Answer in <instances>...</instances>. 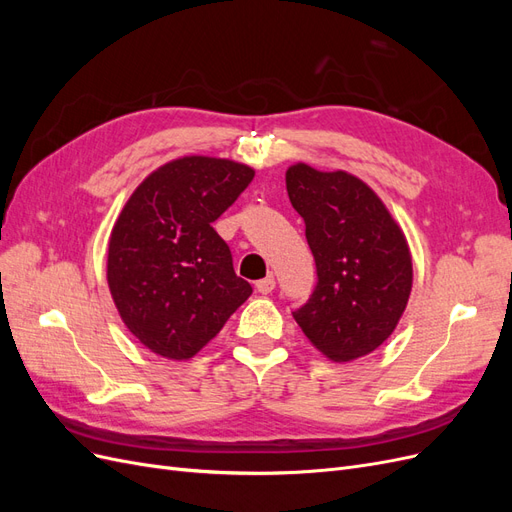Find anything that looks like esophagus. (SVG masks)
Here are the masks:
<instances>
[{
	"mask_svg": "<svg viewBox=\"0 0 512 512\" xmlns=\"http://www.w3.org/2000/svg\"><path fill=\"white\" fill-rule=\"evenodd\" d=\"M273 288H275L273 275H267L265 280H258V282H256V290H258L260 294H269V292H273Z\"/></svg>",
	"mask_w": 512,
	"mask_h": 512,
	"instance_id": "1",
	"label": "esophagus"
}]
</instances>
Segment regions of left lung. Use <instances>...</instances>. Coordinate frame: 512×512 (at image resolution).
<instances>
[{"instance_id": "1", "label": "left lung", "mask_w": 512, "mask_h": 512, "mask_svg": "<svg viewBox=\"0 0 512 512\" xmlns=\"http://www.w3.org/2000/svg\"><path fill=\"white\" fill-rule=\"evenodd\" d=\"M286 190L318 269L314 294L292 316L327 359H361L406 312L414 280L408 239L382 198L348 170L294 162Z\"/></svg>"}]
</instances>
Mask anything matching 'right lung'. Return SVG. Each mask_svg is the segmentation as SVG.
I'll list each match as a JSON object with an SVG mask.
<instances>
[{"instance_id":"add662e5","label":"right lung","mask_w":512,"mask_h":512,"mask_svg":"<svg viewBox=\"0 0 512 512\" xmlns=\"http://www.w3.org/2000/svg\"><path fill=\"white\" fill-rule=\"evenodd\" d=\"M252 179L247 164L183 156L149 173L117 215L108 290L123 324L153 354L192 359L252 294L211 226Z\"/></svg>"}]
</instances>
